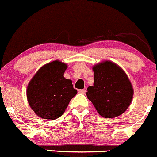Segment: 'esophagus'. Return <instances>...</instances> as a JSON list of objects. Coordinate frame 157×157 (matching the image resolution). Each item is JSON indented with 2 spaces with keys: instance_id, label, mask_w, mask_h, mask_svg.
Instances as JSON below:
<instances>
[{
  "instance_id": "esophagus-1",
  "label": "esophagus",
  "mask_w": 157,
  "mask_h": 157,
  "mask_svg": "<svg viewBox=\"0 0 157 157\" xmlns=\"http://www.w3.org/2000/svg\"><path fill=\"white\" fill-rule=\"evenodd\" d=\"M85 92H86V90H84V89H80V90H78V93H79V94H85Z\"/></svg>"
}]
</instances>
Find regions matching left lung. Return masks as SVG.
Listing matches in <instances>:
<instances>
[{"mask_svg":"<svg viewBox=\"0 0 157 157\" xmlns=\"http://www.w3.org/2000/svg\"><path fill=\"white\" fill-rule=\"evenodd\" d=\"M94 85L86 93L98 113L104 118H115L128 109L134 90L125 72L111 61L93 67Z\"/></svg>","mask_w":157,"mask_h":157,"instance_id":"8db88e82","label":"left lung"}]
</instances>
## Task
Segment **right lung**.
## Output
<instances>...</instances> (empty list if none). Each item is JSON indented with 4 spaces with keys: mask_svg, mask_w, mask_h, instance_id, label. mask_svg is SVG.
<instances>
[{
    "mask_svg": "<svg viewBox=\"0 0 157 157\" xmlns=\"http://www.w3.org/2000/svg\"><path fill=\"white\" fill-rule=\"evenodd\" d=\"M67 65L59 60L38 69L27 87V100L39 117L56 119L65 112L69 101L77 94L72 81L64 78Z\"/></svg>",
    "mask_w": 157,
    "mask_h": 157,
    "instance_id": "obj_1",
    "label": "right lung"
}]
</instances>
